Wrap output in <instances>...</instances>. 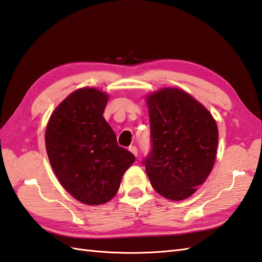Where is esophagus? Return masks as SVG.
Segmentation results:
<instances>
[{
    "label": "esophagus",
    "instance_id": "esophagus-1",
    "mask_svg": "<svg viewBox=\"0 0 262 262\" xmlns=\"http://www.w3.org/2000/svg\"><path fill=\"white\" fill-rule=\"evenodd\" d=\"M128 149H129V151L133 153V154H134L135 155V157H136V155L138 154V151H137V147L136 146H134V145H132V146H129V148H128Z\"/></svg>",
    "mask_w": 262,
    "mask_h": 262
}]
</instances>
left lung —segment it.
Wrapping results in <instances>:
<instances>
[{
    "label": "left lung",
    "instance_id": "1",
    "mask_svg": "<svg viewBox=\"0 0 262 262\" xmlns=\"http://www.w3.org/2000/svg\"><path fill=\"white\" fill-rule=\"evenodd\" d=\"M152 148L143 160L152 187L161 196L182 200L207 179L217 153L219 129L202 103L176 88L146 98Z\"/></svg>",
    "mask_w": 262,
    "mask_h": 262
}]
</instances>
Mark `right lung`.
<instances>
[{
    "instance_id": "add662e5",
    "label": "right lung",
    "mask_w": 262,
    "mask_h": 262,
    "mask_svg": "<svg viewBox=\"0 0 262 262\" xmlns=\"http://www.w3.org/2000/svg\"><path fill=\"white\" fill-rule=\"evenodd\" d=\"M108 94L94 88L71 93L54 110L46 127L49 162L60 185L86 205L109 202L135 157L120 147L103 118Z\"/></svg>"
}]
</instances>
